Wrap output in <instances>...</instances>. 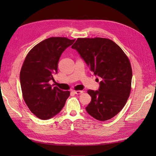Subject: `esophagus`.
I'll return each instance as SVG.
<instances>
[{
  "mask_svg": "<svg viewBox=\"0 0 156 156\" xmlns=\"http://www.w3.org/2000/svg\"><path fill=\"white\" fill-rule=\"evenodd\" d=\"M74 93L76 94H82L84 92V91L83 90H75V91H74Z\"/></svg>",
  "mask_w": 156,
  "mask_h": 156,
  "instance_id": "34e87169",
  "label": "esophagus"
}]
</instances>
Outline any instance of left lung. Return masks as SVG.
<instances>
[{
    "label": "left lung",
    "instance_id": "1",
    "mask_svg": "<svg viewBox=\"0 0 156 156\" xmlns=\"http://www.w3.org/2000/svg\"><path fill=\"white\" fill-rule=\"evenodd\" d=\"M72 48L78 51L94 76L102 78L98 90H88L92 100L86 110L98 121L114 117L131 92L132 69L127 55L114 41L102 37L78 38Z\"/></svg>",
    "mask_w": 156,
    "mask_h": 156
}]
</instances>
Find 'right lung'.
Segmentation results:
<instances>
[{
  "instance_id": "1",
  "label": "right lung",
  "mask_w": 156,
  "mask_h": 156,
  "mask_svg": "<svg viewBox=\"0 0 156 156\" xmlns=\"http://www.w3.org/2000/svg\"><path fill=\"white\" fill-rule=\"evenodd\" d=\"M75 39L52 37L39 43L29 52L20 72L23 97L36 117L47 120L54 117L64 107L69 91H63L49 84L58 72L59 58Z\"/></svg>"
}]
</instances>
